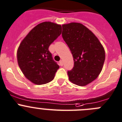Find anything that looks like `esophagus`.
I'll list each match as a JSON object with an SVG mask.
<instances>
[{
	"label": "esophagus",
	"mask_w": 122,
	"mask_h": 122,
	"mask_svg": "<svg viewBox=\"0 0 122 122\" xmlns=\"http://www.w3.org/2000/svg\"><path fill=\"white\" fill-rule=\"evenodd\" d=\"M59 63H60V66H63V62H62V60L60 61Z\"/></svg>",
	"instance_id": "34e87169"
}]
</instances>
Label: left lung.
Listing matches in <instances>:
<instances>
[{"instance_id":"1","label":"left lung","mask_w":122,"mask_h":122,"mask_svg":"<svg viewBox=\"0 0 122 122\" xmlns=\"http://www.w3.org/2000/svg\"><path fill=\"white\" fill-rule=\"evenodd\" d=\"M62 36L71 51L74 60L72 70L67 71L70 82L85 86L98 77L103 68L105 52L96 35L79 23L62 25Z\"/></svg>"}]
</instances>
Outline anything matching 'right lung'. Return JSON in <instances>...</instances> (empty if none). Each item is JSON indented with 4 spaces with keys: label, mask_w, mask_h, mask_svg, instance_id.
Listing matches in <instances>:
<instances>
[{
    "label": "right lung",
    "mask_w": 122,
    "mask_h": 122,
    "mask_svg": "<svg viewBox=\"0 0 122 122\" xmlns=\"http://www.w3.org/2000/svg\"><path fill=\"white\" fill-rule=\"evenodd\" d=\"M61 25L44 21L34 27L20 43L17 62L25 76L37 85L53 79L60 66L52 58L49 47L60 36Z\"/></svg>",
    "instance_id": "1"
}]
</instances>
